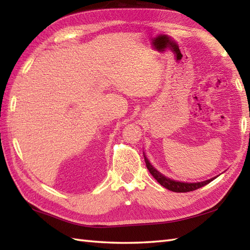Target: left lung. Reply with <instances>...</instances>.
<instances>
[{"label":"left lung","instance_id":"left-lung-1","mask_svg":"<svg viewBox=\"0 0 250 250\" xmlns=\"http://www.w3.org/2000/svg\"><path fill=\"white\" fill-rule=\"evenodd\" d=\"M145 162H146V167L148 168V171L150 172L157 182L163 186L164 188H167L171 191H174V192H189V191H193L199 189L203 186L209 184L211 180H214L215 178H210L208 180H205V182H201V183H194V184H189V183H180V182H175V180L169 179L166 176H163L161 173H159L157 169L153 167L151 164L148 161V159L145 157Z\"/></svg>","mask_w":250,"mask_h":250}]
</instances>
